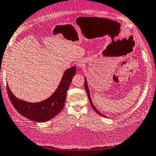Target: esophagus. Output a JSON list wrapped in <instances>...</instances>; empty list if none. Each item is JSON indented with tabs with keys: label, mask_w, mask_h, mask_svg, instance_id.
Segmentation results:
<instances>
[{
	"label": "esophagus",
	"mask_w": 156,
	"mask_h": 156,
	"mask_svg": "<svg viewBox=\"0 0 156 156\" xmlns=\"http://www.w3.org/2000/svg\"><path fill=\"white\" fill-rule=\"evenodd\" d=\"M85 63H86V62H85L84 59H80L76 63V65H77L78 68H83L85 66Z\"/></svg>",
	"instance_id": "1"
}]
</instances>
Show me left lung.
<instances>
[{"label":"left lung","instance_id":"8db88e82","mask_svg":"<svg viewBox=\"0 0 156 156\" xmlns=\"http://www.w3.org/2000/svg\"><path fill=\"white\" fill-rule=\"evenodd\" d=\"M84 88H85V90H86V91H87V95H88V99H89V101H90V105L92 106V108H93V109L94 110V112H96L97 113V114H99L100 115H101V116L106 118V117H107L106 115H103V114H102V113H101L100 112H99L98 109H97V108H95V106H94V105H93L92 100H91V98H90V90H89V88H88V83H87V78H86V77H84Z\"/></svg>","mask_w":156,"mask_h":156}]
</instances>
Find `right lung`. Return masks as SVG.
I'll use <instances>...</instances> for the list:
<instances>
[{
    "label": "right lung",
    "instance_id": "1",
    "mask_svg": "<svg viewBox=\"0 0 156 156\" xmlns=\"http://www.w3.org/2000/svg\"><path fill=\"white\" fill-rule=\"evenodd\" d=\"M76 67L67 69L55 91L42 101L30 103L17 98L7 84L9 99L17 111L23 116L37 122H44L55 117L62 110L65 104L67 91L76 74Z\"/></svg>",
    "mask_w": 156,
    "mask_h": 156
}]
</instances>
